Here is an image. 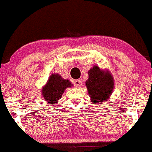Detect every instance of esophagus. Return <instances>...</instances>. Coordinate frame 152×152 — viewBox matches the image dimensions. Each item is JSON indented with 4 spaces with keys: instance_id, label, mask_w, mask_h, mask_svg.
<instances>
[{
    "instance_id": "obj_1",
    "label": "esophagus",
    "mask_w": 152,
    "mask_h": 152,
    "mask_svg": "<svg viewBox=\"0 0 152 152\" xmlns=\"http://www.w3.org/2000/svg\"><path fill=\"white\" fill-rule=\"evenodd\" d=\"M81 81L80 80H76V81H74V85L75 87L77 88H80L81 86Z\"/></svg>"
}]
</instances>
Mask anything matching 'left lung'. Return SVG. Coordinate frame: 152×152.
<instances>
[{"instance_id": "8db88e82", "label": "left lung", "mask_w": 152, "mask_h": 152, "mask_svg": "<svg viewBox=\"0 0 152 152\" xmlns=\"http://www.w3.org/2000/svg\"><path fill=\"white\" fill-rule=\"evenodd\" d=\"M88 79L86 82L91 101L101 104L109 98L114 88V79L107 70H101L94 66L88 72Z\"/></svg>"}]
</instances>
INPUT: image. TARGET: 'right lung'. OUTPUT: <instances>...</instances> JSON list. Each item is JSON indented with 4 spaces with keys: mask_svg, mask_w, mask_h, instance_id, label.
<instances>
[{
    "mask_svg": "<svg viewBox=\"0 0 152 152\" xmlns=\"http://www.w3.org/2000/svg\"><path fill=\"white\" fill-rule=\"evenodd\" d=\"M72 86L73 84L68 79H64L58 74H53L49 76L46 85L42 89V94L47 102L52 105H56L66 88Z\"/></svg>",
    "mask_w": 152,
    "mask_h": 152,
    "instance_id": "right-lung-1",
    "label": "right lung"
}]
</instances>
